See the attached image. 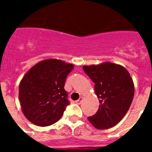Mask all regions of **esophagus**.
<instances>
[{
	"label": "esophagus",
	"mask_w": 152,
	"mask_h": 152,
	"mask_svg": "<svg viewBox=\"0 0 152 152\" xmlns=\"http://www.w3.org/2000/svg\"><path fill=\"white\" fill-rule=\"evenodd\" d=\"M82 100H83V97L82 96H80L78 100H76V103H77V104H80V103H81V102H82Z\"/></svg>",
	"instance_id": "34e87169"
}]
</instances>
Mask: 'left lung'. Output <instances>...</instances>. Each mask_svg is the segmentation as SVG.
Listing matches in <instances>:
<instances>
[{
  "instance_id": "left-lung-1",
  "label": "left lung",
  "mask_w": 152,
  "mask_h": 152,
  "mask_svg": "<svg viewBox=\"0 0 152 152\" xmlns=\"http://www.w3.org/2000/svg\"><path fill=\"white\" fill-rule=\"evenodd\" d=\"M84 72L94 83V92L99 99L97 112L88 117L97 129H107L121 121L133 100L134 83L123 66L105 61L83 66Z\"/></svg>"
}]
</instances>
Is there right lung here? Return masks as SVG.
<instances>
[{
    "instance_id": "right-lung-1",
    "label": "right lung",
    "mask_w": 152,
    "mask_h": 152,
    "mask_svg": "<svg viewBox=\"0 0 152 152\" xmlns=\"http://www.w3.org/2000/svg\"><path fill=\"white\" fill-rule=\"evenodd\" d=\"M73 68V64L49 58L38 62L25 74L19 86V100L29 121L48 126L61 119L69 104L64 82Z\"/></svg>"
}]
</instances>
